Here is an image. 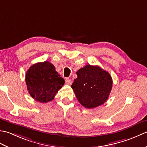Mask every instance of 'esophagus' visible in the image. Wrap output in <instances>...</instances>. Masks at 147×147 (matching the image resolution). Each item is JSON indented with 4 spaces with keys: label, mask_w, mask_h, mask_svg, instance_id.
Listing matches in <instances>:
<instances>
[{
    "label": "esophagus",
    "mask_w": 147,
    "mask_h": 147,
    "mask_svg": "<svg viewBox=\"0 0 147 147\" xmlns=\"http://www.w3.org/2000/svg\"><path fill=\"white\" fill-rule=\"evenodd\" d=\"M65 84H67V85H71L72 84L71 80L69 79V78L65 79Z\"/></svg>",
    "instance_id": "obj_1"
}]
</instances>
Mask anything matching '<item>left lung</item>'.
<instances>
[{"label": "left lung", "instance_id": "1", "mask_svg": "<svg viewBox=\"0 0 147 147\" xmlns=\"http://www.w3.org/2000/svg\"><path fill=\"white\" fill-rule=\"evenodd\" d=\"M76 74L71 88L80 104L88 109L104 104L112 87L110 74L97 65L88 64L80 69Z\"/></svg>", "mask_w": 147, "mask_h": 147}]
</instances>
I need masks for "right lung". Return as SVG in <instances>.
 <instances>
[{"label":"right lung","mask_w":147,"mask_h":147,"mask_svg":"<svg viewBox=\"0 0 147 147\" xmlns=\"http://www.w3.org/2000/svg\"><path fill=\"white\" fill-rule=\"evenodd\" d=\"M25 78L30 95L42 103L52 100L65 83L54 65L49 61L32 65L27 71Z\"/></svg>","instance_id":"obj_1"}]
</instances>
